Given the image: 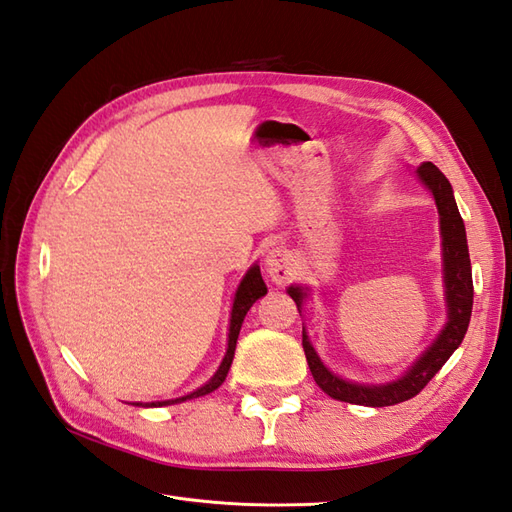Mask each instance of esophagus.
I'll return each mask as SVG.
<instances>
[{"mask_svg": "<svg viewBox=\"0 0 512 512\" xmlns=\"http://www.w3.org/2000/svg\"><path fill=\"white\" fill-rule=\"evenodd\" d=\"M266 272L268 277L277 283L283 285L292 279L294 274V257L287 248H272V251L266 255Z\"/></svg>", "mask_w": 512, "mask_h": 512, "instance_id": "1", "label": "esophagus"}]
</instances>
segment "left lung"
Returning <instances> with one entry per match:
<instances>
[{"label": "left lung", "mask_w": 512, "mask_h": 512, "mask_svg": "<svg viewBox=\"0 0 512 512\" xmlns=\"http://www.w3.org/2000/svg\"><path fill=\"white\" fill-rule=\"evenodd\" d=\"M417 179L430 190L439 212V231H441V257H443V298L448 307V320L422 355H419L402 376L389 383H355L348 378L337 376L322 363L320 355L313 348L311 339L303 326V348L318 387L329 393L333 400H342L361 406H391L404 400H411L422 391L430 378L435 376L443 363L452 357V352L461 346L467 333L471 305H474V281H471L469 248L465 235V222L458 214L454 201V190L450 181L445 179L441 170L432 162H422L417 166ZM287 294L294 298L298 313L309 298V287L290 285Z\"/></svg>", "instance_id": "obj_1"}]
</instances>
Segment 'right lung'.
<instances>
[{"label":"right lung","mask_w":512,"mask_h":512,"mask_svg":"<svg viewBox=\"0 0 512 512\" xmlns=\"http://www.w3.org/2000/svg\"><path fill=\"white\" fill-rule=\"evenodd\" d=\"M266 294H268V287H266L264 279H261V270H259L257 264H253L251 268L246 270V274H244L240 285H238V290H235L233 307H231V318H229L227 352H225V357H222L216 374L209 378V381L203 387L190 391L188 396L173 398V400H160V402H134V406H168V404H179V402H186V400H192V398L207 396V393H212L214 389H218L222 383H225V378H227L229 368H231V363H233L235 344H238V335H240V329H242L244 316L248 313V309L255 305V300H259L261 296H266Z\"/></svg>","instance_id":"1"}]
</instances>
